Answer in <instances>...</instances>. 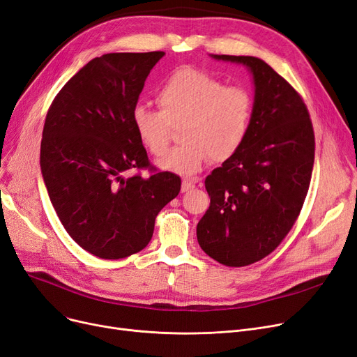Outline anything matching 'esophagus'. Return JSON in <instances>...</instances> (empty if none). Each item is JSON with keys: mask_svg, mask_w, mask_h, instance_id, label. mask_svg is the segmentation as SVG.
Segmentation results:
<instances>
[{"mask_svg": "<svg viewBox=\"0 0 357 357\" xmlns=\"http://www.w3.org/2000/svg\"><path fill=\"white\" fill-rule=\"evenodd\" d=\"M195 185H197L195 181H192V179H183V181H182L181 191H182V192H188V191L194 190Z\"/></svg>", "mask_w": 357, "mask_h": 357, "instance_id": "obj_1", "label": "esophagus"}]
</instances>
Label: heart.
<instances>
[{
  "mask_svg": "<svg viewBox=\"0 0 357 357\" xmlns=\"http://www.w3.org/2000/svg\"><path fill=\"white\" fill-rule=\"evenodd\" d=\"M158 110L137 105L132 125L139 142L153 155L167 151L174 129L179 128L181 145L158 166L190 176L210 158L225 162L236 154L252 129L253 92L243 85H225L203 70L182 68L157 89Z\"/></svg>",
  "mask_w": 357,
  "mask_h": 357,
  "instance_id": "1",
  "label": "heart"
}]
</instances>
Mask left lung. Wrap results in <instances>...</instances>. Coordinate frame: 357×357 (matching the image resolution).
I'll return each mask as SVG.
<instances>
[{
    "label": "left lung",
    "instance_id": "8db88e82",
    "mask_svg": "<svg viewBox=\"0 0 357 357\" xmlns=\"http://www.w3.org/2000/svg\"><path fill=\"white\" fill-rule=\"evenodd\" d=\"M241 63L255 82V114L243 147L210 174V207L197 225L203 252L231 268L271 255L296 223L310 185L314 134L305 101L269 64L252 56H212Z\"/></svg>",
    "mask_w": 357,
    "mask_h": 357
}]
</instances>
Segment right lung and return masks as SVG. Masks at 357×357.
<instances>
[{"instance_id": "add662e5", "label": "right lung", "mask_w": 357, "mask_h": 357, "mask_svg": "<svg viewBox=\"0 0 357 357\" xmlns=\"http://www.w3.org/2000/svg\"><path fill=\"white\" fill-rule=\"evenodd\" d=\"M163 51L110 52L70 77L52 100L43 130L41 172L64 229L100 259H123L150 243L158 212L181 178L157 170L132 112ZM151 175L125 178L128 169Z\"/></svg>"}]
</instances>
